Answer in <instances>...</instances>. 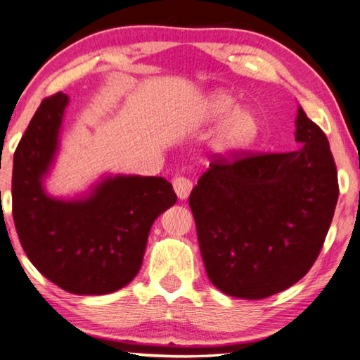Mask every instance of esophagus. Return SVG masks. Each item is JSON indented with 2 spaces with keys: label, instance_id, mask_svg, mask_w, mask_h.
Segmentation results:
<instances>
[{
  "label": "esophagus",
  "instance_id": "obj_1",
  "mask_svg": "<svg viewBox=\"0 0 360 360\" xmlns=\"http://www.w3.org/2000/svg\"><path fill=\"white\" fill-rule=\"evenodd\" d=\"M191 188H193L191 180L186 179V176H176V179H174V190L180 199H186L190 196Z\"/></svg>",
  "mask_w": 360,
  "mask_h": 360
}]
</instances>
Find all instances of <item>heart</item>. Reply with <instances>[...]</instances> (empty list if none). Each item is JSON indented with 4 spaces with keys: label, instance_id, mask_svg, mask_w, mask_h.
Returning a JSON list of instances; mask_svg holds the SVG:
<instances>
[{
    "label": "heart",
    "instance_id": "b5f03b06",
    "mask_svg": "<svg viewBox=\"0 0 360 360\" xmlns=\"http://www.w3.org/2000/svg\"><path fill=\"white\" fill-rule=\"evenodd\" d=\"M235 106V99L229 93L219 91L209 98L207 109L214 117L226 114L211 140V151L217 158H230L250 148L259 135V119L250 108Z\"/></svg>",
    "mask_w": 360,
    "mask_h": 360
}]
</instances>
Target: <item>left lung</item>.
<instances>
[{
	"mask_svg": "<svg viewBox=\"0 0 360 360\" xmlns=\"http://www.w3.org/2000/svg\"><path fill=\"white\" fill-rule=\"evenodd\" d=\"M296 151L215 158L190 202L209 280L225 295L264 300L306 275L338 201L322 129L297 108Z\"/></svg>",
	"mask_w": 360,
	"mask_h": 360,
	"instance_id": "left-lung-1",
	"label": "left lung"
}]
</instances>
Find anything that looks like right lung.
Listing matches in <instances>:
<instances>
[{
    "label": "right lung",
    "mask_w": 360,
    "mask_h": 360,
    "mask_svg": "<svg viewBox=\"0 0 360 360\" xmlns=\"http://www.w3.org/2000/svg\"><path fill=\"white\" fill-rule=\"evenodd\" d=\"M69 96L43 99L14 153L13 217L38 272L74 295H109L135 278L148 235L176 195L162 176L109 175L74 199L49 196L43 181L59 149Z\"/></svg>",
    "instance_id": "right-lung-1"
}]
</instances>
